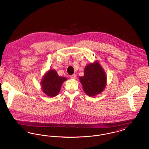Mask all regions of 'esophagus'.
Wrapping results in <instances>:
<instances>
[{
    "instance_id": "esophagus-1",
    "label": "esophagus",
    "mask_w": 149,
    "mask_h": 149,
    "mask_svg": "<svg viewBox=\"0 0 149 149\" xmlns=\"http://www.w3.org/2000/svg\"><path fill=\"white\" fill-rule=\"evenodd\" d=\"M70 78L72 79H76L77 78V75L75 74H73L70 76Z\"/></svg>"
}]
</instances>
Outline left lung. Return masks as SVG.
I'll return each instance as SVG.
<instances>
[{"mask_svg":"<svg viewBox=\"0 0 149 149\" xmlns=\"http://www.w3.org/2000/svg\"><path fill=\"white\" fill-rule=\"evenodd\" d=\"M84 91L89 96L102 92L106 85V76L99 63L88 65L84 69V75L79 78Z\"/></svg>","mask_w":149,"mask_h":149,"instance_id":"8db88e82","label":"left lung"}]
</instances>
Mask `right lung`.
<instances>
[{"label":"right lung","mask_w":149,"mask_h":149,"mask_svg":"<svg viewBox=\"0 0 149 149\" xmlns=\"http://www.w3.org/2000/svg\"><path fill=\"white\" fill-rule=\"evenodd\" d=\"M67 79L59 77L55 70L48 71L42 80L43 92L50 97H53L59 93L63 83Z\"/></svg>","instance_id":"1"}]
</instances>
